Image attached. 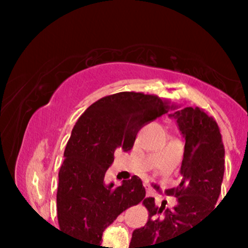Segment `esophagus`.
Wrapping results in <instances>:
<instances>
[{"label":"esophagus","instance_id":"34e87169","mask_svg":"<svg viewBox=\"0 0 248 248\" xmlns=\"http://www.w3.org/2000/svg\"><path fill=\"white\" fill-rule=\"evenodd\" d=\"M146 195H148V196H150V195H151L150 190H149V189H146Z\"/></svg>","mask_w":248,"mask_h":248}]
</instances>
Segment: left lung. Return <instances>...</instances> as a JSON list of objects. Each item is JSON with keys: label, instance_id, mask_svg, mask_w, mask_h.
I'll use <instances>...</instances> for the list:
<instances>
[{"label": "left lung", "instance_id": "left-lung-1", "mask_svg": "<svg viewBox=\"0 0 248 248\" xmlns=\"http://www.w3.org/2000/svg\"><path fill=\"white\" fill-rule=\"evenodd\" d=\"M169 117L176 120L185 139L180 174L183 180L166 194L177 198V205L165 209L154 198L143 201L149 211L145 226L134 230L129 248H164L166 241L181 236L186 230L215 209L225 171V149L217 123L200 108H184Z\"/></svg>", "mask_w": 248, "mask_h": 248}]
</instances>
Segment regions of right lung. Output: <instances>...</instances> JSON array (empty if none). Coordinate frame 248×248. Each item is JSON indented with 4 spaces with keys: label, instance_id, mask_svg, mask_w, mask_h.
Returning <instances> with one entry per match:
<instances>
[{
    "label": "right lung",
    "instance_id": "obj_1",
    "mask_svg": "<svg viewBox=\"0 0 248 248\" xmlns=\"http://www.w3.org/2000/svg\"><path fill=\"white\" fill-rule=\"evenodd\" d=\"M168 107L156 95L122 92L87 108L77 120L59 169L57 216L61 231L99 248L103 232L130 206L145 198L138 176L115 187L104 176L117 150L129 151L138 131Z\"/></svg>",
    "mask_w": 248,
    "mask_h": 248
}]
</instances>
